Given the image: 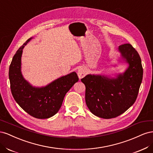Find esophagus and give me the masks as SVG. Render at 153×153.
<instances>
[{
  "label": "esophagus",
  "instance_id": "esophagus-1",
  "mask_svg": "<svg viewBox=\"0 0 153 153\" xmlns=\"http://www.w3.org/2000/svg\"><path fill=\"white\" fill-rule=\"evenodd\" d=\"M77 74H78V77H79L80 78H84L87 74L86 69L84 68H80L78 69Z\"/></svg>",
  "mask_w": 153,
  "mask_h": 153
}]
</instances>
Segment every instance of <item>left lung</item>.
Returning <instances> with one entry per match:
<instances>
[{
  "label": "left lung",
  "mask_w": 153,
  "mask_h": 153,
  "mask_svg": "<svg viewBox=\"0 0 153 153\" xmlns=\"http://www.w3.org/2000/svg\"><path fill=\"white\" fill-rule=\"evenodd\" d=\"M121 59L128 68L116 77L86 75L81 79L85 85V102L91 112L103 119L116 117L135 103L143 77L141 59L131 45H120ZM119 61H121L119 60Z\"/></svg>",
  "instance_id": "obj_1"
}]
</instances>
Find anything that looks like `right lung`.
I'll use <instances>...</instances> for the list:
<instances>
[{
    "label": "right lung",
    "instance_id": "obj_1",
    "mask_svg": "<svg viewBox=\"0 0 153 153\" xmlns=\"http://www.w3.org/2000/svg\"><path fill=\"white\" fill-rule=\"evenodd\" d=\"M29 38L17 50L9 69L11 93L20 107L37 119H48L58 112L66 94L78 81L76 72L59 77L44 87H34L27 81L21 71V59Z\"/></svg>",
    "mask_w": 153,
    "mask_h": 153
}]
</instances>
